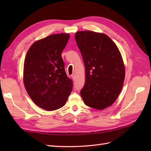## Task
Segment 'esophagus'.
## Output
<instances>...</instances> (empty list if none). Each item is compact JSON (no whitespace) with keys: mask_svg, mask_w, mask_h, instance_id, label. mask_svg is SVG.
<instances>
[{"mask_svg":"<svg viewBox=\"0 0 151 151\" xmlns=\"http://www.w3.org/2000/svg\"><path fill=\"white\" fill-rule=\"evenodd\" d=\"M71 77L73 78V80H75V77H76V76H75V73H73V75H71Z\"/></svg>","mask_w":151,"mask_h":151,"instance_id":"esophagus-1","label":"esophagus"}]
</instances>
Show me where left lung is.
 I'll list each match as a JSON object with an SVG mask.
<instances>
[{
  "label": "left lung",
  "instance_id": "left-lung-1",
  "mask_svg": "<svg viewBox=\"0 0 151 151\" xmlns=\"http://www.w3.org/2000/svg\"><path fill=\"white\" fill-rule=\"evenodd\" d=\"M75 40L86 69L82 98L88 106L103 110L114 103L123 87L125 71L121 53L104 34L80 31Z\"/></svg>",
  "mask_w": 151,
  "mask_h": 151
}]
</instances>
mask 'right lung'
Returning a JSON list of instances; mask_svg holds the SVG:
<instances>
[{"label": "right lung", "mask_w": 151, "mask_h": 151, "mask_svg": "<svg viewBox=\"0 0 151 151\" xmlns=\"http://www.w3.org/2000/svg\"><path fill=\"white\" fill-rule=\"evenodd\" d=\"M69 37L58 34L38 40L25 57L24 87L34 103L48 111L62 107L72 91L73 82L67 77L62 57Z\"/></svg>", "instance_id": "1"}]
</instances>
